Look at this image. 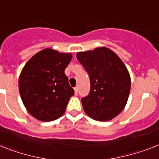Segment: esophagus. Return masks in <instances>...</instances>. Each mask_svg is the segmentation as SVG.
Returning <instances> with one entry per match:
<instances>
[{"mask_svg":"<svg viewBox=\"0 0 159 159\" xmlns=\"http://www.w3.org/2000/svg\"><path fill=\"white\" fill-rule=\"evenodd\" d=\"M74 90H75V93L77 95V93H78V87L74 88Z\"/></svg>","mask_w":159,"mask_h":159,"instance_id":"esophagus-1","label":"esophagus"}]
</instances>
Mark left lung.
Here are the masks:
<instances>
[{"instance_id": "left-lung-1", "label": "left lung", "mask_w": 159, "mask_h": 159, "mask_svg": "<svg viewBox=\"0 0 159 159\" xmlns=\"http://www.w3.org/2000/svg\"><path fill=\"white\" fill-rule=\"evenodd\" d=\"M76 56L90 79V92L81 98L83 108L95 120H111L128 102L131 79L125 65L106 47L80 52Z\"/></svg>"}]
</instances>
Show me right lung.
I'll list each match as a JSON object with an SVG mask.
<instances>
[{"label": "right lung", "instance_id": "right-lung-1", "mask_svg": "<svg viewBox=\"0 0 159 159\" xmlns=\"http://www.w3.org/2000/svg\"><path fill=\"white\" fill-rule=\"evenodd\" d=\"M71 57L70 53L45 48L23 67L18 80L19 93L27 111L35 119L53 121L65 112L75 93L64 72Z\"/></svg>", "mask_w": 159, "mask_h": 159}]
</instances>
